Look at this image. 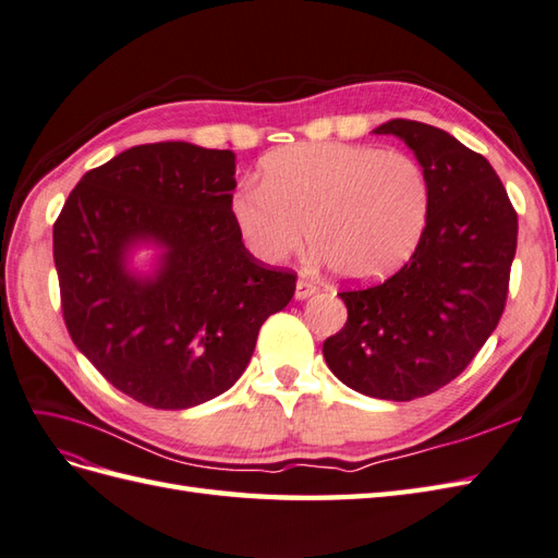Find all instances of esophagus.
Returning <instances> with one entry per match:
<instances>
[{"instance_id":"1","label":"esophagus","mask_w":558,"mask_h":558,"mask_svg":"<svg viewBox=\"0 0 558 558\" xmlns=\"http://www.w3.org/2000/svg\"><path fill=\"white\" fill-rule=\"evenodd\" d=\"M316 292H318V284L316 282L304 280V278L296 280V290H294L296 299H308L311 294H316Z\"/></svg>"}]
</instances>
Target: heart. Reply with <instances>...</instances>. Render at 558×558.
<instances>
[{"instance_id": "heart-1", "label": "heart", "mask_w": 558, "mask_h": 558, "mask_svg": "<svg viewBox=\"0 0 558 558\" xmlns=\"http://www.w3.org/2000/svg\"><path fill=\"white\" fill-rule=\"evenodd\" d=\"M428 181L415 157L361 143H299L262 162V183L240 185L233 219L250 252L280 264L308 240L337 276L373 280L417 247Z\"/></svg>"}]
</instances>
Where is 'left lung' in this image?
Segmentation results:
<instances>
[{
    "instance_id": "8db88e82",
    "label": "left lung",
    "mask_w": 558,
    "mask_h": 558,
    "mask_svg": "<svg viewBox=\"0 0 558 558\" xmlns=\"http://www.w3.org/2000/svg\"><path fill=\"white\" fill-rule=\"evenodd\" d=\"M375 134L415 153L432 193L428 217L398 274L339 292L349 318L323 355L349 389L412 401L460 375L502 318L519 219L490 162L448 132L391 120Z\"/></svg>"
}]
</instances>
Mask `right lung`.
Wrapping results in <instances>:
<instances>
[{
	"label": "right lung",
	"mask_w": 558,
	"mask_h": 558,
	"mask_svg": "<svg viewBox=\"0 0 558 558\" xmlns=\"http://www.w3.org/2000/svg\"><path fill=\"white\" fill-rule=\"evenodd\" d=\"M233 191V150L146 143L87 171L53 223L68 332L143 405L185 410L231 389L294 296L296 274L242 245ZM148 241L163 254L138 277L129 252Z\"/></svg>",
	"instance_id": "obj_1"
}]
</instances>
